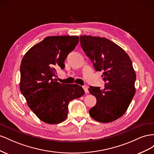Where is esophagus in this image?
Here are the masks:
<instances>
[{
    "instance_id": "34e87169",
    "label": "esophagus",
    "mask_w": 154,
    "mask_h": 154,
    "mask_svg": "<svg viewBox=\"0 0 154 154\" xmlns=\"http://www.w3.org/2000/svg\"><path fill=\"white\" fill-rule=\"evenodd\" d=\"M82 88L84 89V90H85V93H86V94L88 93V92H89L88 89V87H87L86 86H82Z\"/></svg>"
}]
</instances>
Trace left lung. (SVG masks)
Returning <instances> with one entry per match:
<instances>
[{"instance_id":"left-lung-1","label":"left lung","mask_w":154,"mask_h":154,"mask_svg":"<svg viewBox=\"0 0 154 154\" xmlns=\"http://www.w3.org/2000/svg\"><path fill=\"white\" fill-rule=\"evenodd\" d=\"M81 48L93 63L95 71H103V90L90 86L97 103L89 113L94 119L109 122L123 116L135 93L136 75L128 55L106 38L80 36Z\"/></svg>"}]
</instances>
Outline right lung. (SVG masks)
Returning <instances> with one entry per match:
<instances>
[{
	"instance_id": "right-lung-1",
	"label": "right lung",
	"mask_w": 154,
	"mask_h": 154,
	"mask_svg": "<svg viewBox=\"0 0 154 154\" xmlns=\"http://www.w3.org/2000/svg\"><path fill=\"white\" fill-rule=\"evenodd\" d=\"M79 42L78 36L47 37L26 52L20 64V90L29 108L40 119L55 125L67 117L68 104L84 95L75 84L56 81V68Z\"/></svg>"
}]
</instances>
